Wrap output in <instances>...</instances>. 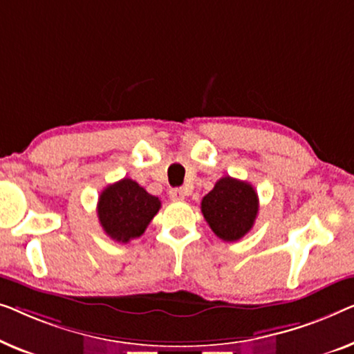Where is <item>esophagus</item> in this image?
<instances>
[{"label": "esophagus", "instance_id": "esophagus-1", "mask_svg": "<svg viewBox=\"0 0 354 354\" xmlns=\"http://www.w3.org/2000/svg\"><path fill=\"white\" fill-rule=\"evenodd\" d=\"M168 196H170L171 201H184L186 192H184V189L181 187H173L170 189V192H168Z\"/></svg>", "mask_w": 354, "mask_h": 354}]
</instances>
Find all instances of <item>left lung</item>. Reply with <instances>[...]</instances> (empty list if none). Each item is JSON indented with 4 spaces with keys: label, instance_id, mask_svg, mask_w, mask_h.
<instances>
[{
    "label": "left lung",
    "instance_id": "1",
    "mask_svg": "<svg viewBox=\"0 0 354 354\" xmlns=\"http://www.w3.org/2000/svg\"><path fill=\"white\" fill-rule=\"evenodd\" d=\"M258 194L252 184L225 176L202 198V213L208 226L226 242L242 239L258 215Z\"/></svg>",
    "mask_w": 354,
    "mask_h": 354
}]
</instances>
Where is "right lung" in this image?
Wrapping results in <instances>:
<instances>
[{"label": "right lung", "mask_w": 354, "mask_h": 354, "mask_svg": "<svg viewBox=\"0 0 354 354\" xmlns=\"http://www.w3.org/2000/svg\"><path fill=\"white\" fill-rule=\"evenodd\" d=\"M158 210V197L151 196L129 178L107 186L97 202V216L104 232L122 243L141 237Z\"/></svg>", "instance_id": "obj_1"}]
</instances>
